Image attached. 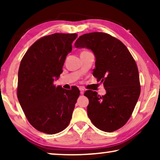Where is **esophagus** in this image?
<instances>
[{
  "instance_id": "34e87169",
  "label": "esophagus",
  "mask_w": 160,
  "mask_h": 160,
  "mask_svg": "<svg viewBox=\"0 0 160 160\" xmlns=\"http://www.w3.org/2000/svg\"><path fill=\"white\" fill-rule=\"evenodd\" d=\"M79 90H80V93L81 95H82V94H84V89L83 88H79Z\"/></svg>"
}]
</instances>
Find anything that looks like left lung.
<instances>
[{
    "mask_svg": "<svg viewBox=\"0 0 160 160\" xmlns=\"http://www.w3.org/2000/svg\"><path fill=\"white\" fill-rule=\"evenodd\" d=\"M76 48H87L95 54L93 76L103 83L106 94L87 90V114L96 128L111 132L130 119L141 93L138 69L126 46L111 35L95 32L81 36Z\"/></svg>",
    "mask_w": 160,
    "mask_h": 160,
    "instance_id": "1",
    "label": "left lung"
}]
</instances>
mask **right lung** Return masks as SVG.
<instances>
[{
	"mask_svg": "<svg viewBox=\"0 0 160 160\" xmlns=\"http://www.w3.org/2000/svg\"><path fill=\"white\" fill-rule=\"evenodd\" d=\"M76 37V33L41 37L21 60L17 98L30 124L43 133L56 134L68 126L79 97L77 87L68 90L54 84L62 73L65 60Z\"/></svg>",
	"mask_w": 160,
	"mask_h": 160,
	"instance_id": "right-lung-1",
	"label": "right lung"
}]
</instances>
